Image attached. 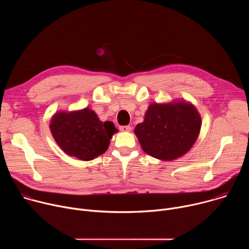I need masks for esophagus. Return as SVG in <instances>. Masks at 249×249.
Segmentation results:
<instances>
[{
  "instance_id": "34e87169",
  "label": "esophagus",
  "mask_w": 249,
  "mask_h": 249,
  "mask_svg": "<svg viewBox=\"0 0 249 249\" xmlns=\"http://www.w3.org/2000/svg\"><path fill=\"white\" fill-rule=\"evenodd\" d=\"M119 129L121 132H131V130H132V128L130 126H120Z\"/></svg>"
}]
</instances>
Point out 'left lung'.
I'll return each mask as SVG.
<instances>
[{"instance_id": "8db88e82", "label": "left lung", "mask_w": 249, "mask_h": 249, "mask_svg": "<svg viewBox=\"0 0 249 249\" xmlns=\"http://www.w3.org/2000/svg\"><path fill=\"white\" fill-rule=\"evenodd\" d=\"M202 125L195 105L185 99L151 103L144 121L134 130L142 150L160 160L184 156L195 144Z\"/></svg>"}]
</instances>
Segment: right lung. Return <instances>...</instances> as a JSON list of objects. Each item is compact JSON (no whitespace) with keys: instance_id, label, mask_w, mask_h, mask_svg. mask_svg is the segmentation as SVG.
<instances>
[{"instance_id":"add662e5","label":"right lung","mask_w":249,"mask_h":249,"mask_svg":"<svg viewBox=\"0 0 249 249\" xmlns=\"http://www.w3.org/2000/svg\"><path fill=\"white\" fill-rule=\"evenodd\" d=\"M49 128L65 154L86 161L104 154L112 136L118 132L111 121H100L89 107L56 112L51 117Z\"/></svg>"}]
</instances>
